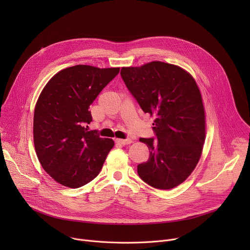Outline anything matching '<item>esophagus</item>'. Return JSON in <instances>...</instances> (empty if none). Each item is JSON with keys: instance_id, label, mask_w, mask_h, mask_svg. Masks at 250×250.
I'll list each match as a JSON object with an SVG mask.
<instances>
[{"instance_id": "34e87169", "label": "esophagus", "mask_w": 250, "mask_h": 250, "mask_svg": "<svg viewBox=\"0 0 250 250\" xmlns=\"http://www.w3.org/2000/svg\"><path fill=\"white\" fill-rule=\"evenodd\" d=\"M116 142L119 145H123V146H126V145H130L132 140L130 138H126V139H116Z\"/></svg>"}]
</instances>
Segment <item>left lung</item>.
Segmentation results:
<instances>
[{"label": "left lung", "instance_id": "1", "mask_svg": "<svg viewBox=\"0 0 250 250\" xmlns=\"http://www.w3.org/2000/svg\"><path fill=\"white\" fill-rule=\"evenodd\" d=\"M121 76L141 110L155 117V137L139 139L150 155L137 165L138 176L156 189H172L187 179L202 154L206 126L200 90L185 70L160 61L124 67Z\"/></svg>", "mask_w": 250, "mask_h": 250}]
</instances>
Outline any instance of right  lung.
<instances>
[{
    "instance_id": "right-lung-1",
    "label": "right lung",
    "mask_w": 250,
    "mask_h": 250,
    "mask_svg": "<svg viewBox=\"0 0 250 250\" xmlns=\"http://www.w3.org/2000/svg\"><path fill=\"white\" fill-rule=\"evenodd\" d=\"M120 72L75 65L61 70L45 85L33 116V142L42 168L59 184L79 188L100 173L114 147L111 138L88 130L90 104Z\"/></svg>"
}]
</instances>
